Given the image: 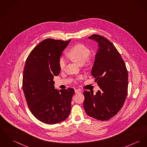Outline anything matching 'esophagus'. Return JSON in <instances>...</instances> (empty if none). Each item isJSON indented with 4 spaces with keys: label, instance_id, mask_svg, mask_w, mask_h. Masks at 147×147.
<instances>
[{
    "label": "esophagus",
    "instance_id": "34e87169",
    "mask_svg": "<svg viewBox=\"0 0 147 147\" xmlns=\"http://www.w3.org/2000/svg\"><path fill=\"white\" fill-rule=\"evenodd\" d=\"M75 92L76 94L81 93V90H80V89H75Z\"/></svg>",
    "mask_w": 147,
    "mask_h": 147
}]
</instances>
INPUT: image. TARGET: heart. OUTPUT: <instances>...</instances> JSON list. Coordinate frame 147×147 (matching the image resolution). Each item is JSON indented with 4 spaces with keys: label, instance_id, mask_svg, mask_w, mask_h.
<instances>
[{
    "label": "heart",
    "instance_id": "heart-1",
    "mask_svg": "<svg viewBox=\"0 0 147 147\" xmlns=\"http://www.w3.org/2000/svg\"><path fill=\"white\" fill-rule=\"evenodd\" d=\"M90 49L82 44H76L74 45L67 52V56L72 61L78 64V65H82L88 59L90 55ZM93 64V61L91 59H89L86 61V66H90ZM59 68L61 69H63L66 62L63 59H61L59 62Z\"/></svg>",
    "mask_w": 147,
    "mask_h": 147
}]
</instances>
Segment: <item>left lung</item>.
Instances as JSON below:
<instances>
[{
  "label": "left lung",
  "mask_w": 147,
  "mask_h": 147,
  "mask_svg": "<svg viewBox=\"0 0 147 147\" xmlns=\"http://www.w3.org/2000/svg\"><path fill=\"white\" fill-rule=\"evenodd\" d=\"M98 43L91 75L100 90L95 95L84 91V108L90 117L108 120L121 109L127 96L128 74L124 61L114 45L103 36L88 37Z\"/></svg>",
  "instance_id": "1"
}]
</instances>
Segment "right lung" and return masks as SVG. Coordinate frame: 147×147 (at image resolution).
<instances>
[{
    "label": "right lung",
    "mask_w": 147,
    "mask_h": 147,
    "mask_svg": "<svg viewBox=\"0 0 147 147\" xmlns=\"http://www.w3.org/2000/svg\"><path fill=\"white\" fill-rule=\"evenodd\" d=\"M67 41L45 39L33 49L26 61L23 90L32 114L39 121L55 124L69 117L74 90L55 88L54 76L60 72L59 62Z\"/></svg>",
    "instance_id": "add662e5"
}]
</instances>
